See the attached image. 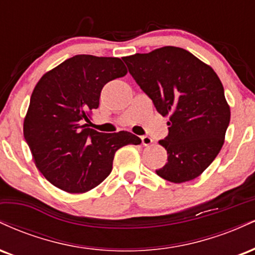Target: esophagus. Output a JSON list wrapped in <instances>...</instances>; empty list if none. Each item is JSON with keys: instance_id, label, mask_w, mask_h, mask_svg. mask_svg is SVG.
I'll list each match as a JSON object with an SVG mask.
<instances>
[{"instance_id": "1", "label": "esophagus", "mask_w": 255, "mask_h": 255, "mask_svg": "<svg viewBox=\"0 0 255 255\" xmlns=\"http://www.w3.org/2000/svg\"><path fill=\"white\" fill-rule=\"evenodd\" d=\"M141 142L144 146H150L152 142H153V140H152V137H150V136L144 135V136H141Z\"/></svg>"}]
</instances>
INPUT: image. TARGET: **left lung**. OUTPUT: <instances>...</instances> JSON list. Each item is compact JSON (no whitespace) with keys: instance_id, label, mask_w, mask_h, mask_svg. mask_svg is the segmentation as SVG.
I'll list each match as a JSON object with an SVG mask.
<instances>
[{"instance_id":"left-lung-1","label":"left lung","mask_w":255,"mask_h":255,"mask_svg":"<svg viewBox=\"0 0 255 255\" xmlns=\"http://www.w3.org/2000/svg\"><path fill=\"white\" fill-rule=\"evenodd\" d=\"M122 60L158 113L170 116L168 136L159 140L168 162L156 170L157 175L174 183L194 180L217 157L230 122V108L218 75L176 46Z\"/></svg>"}]
</instances>
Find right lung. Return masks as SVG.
Instances as JSON below:
<instances>
[{
    "label": "right lung",
    "instance_id": "add662e5",
    "mask_svg": "<svg viewBox=\"0 0 255 255\" xmlns=\"http://www.w3.org/2000/svg\"><path fill=\"white\" fill-rule=\"evenodd\" d=\"M127 68L118 57L77 55L40 78L24 120V136L34 164L51 184L85 193L109 176L115 152L141 139L129 131L91 129L90 114L102 89Z\"/></svg>",
    "mask_w": 255,
    "mask_h": 255
}]
</instances>
